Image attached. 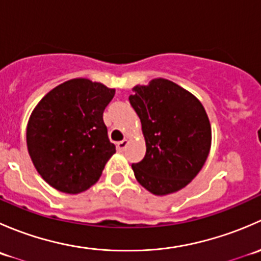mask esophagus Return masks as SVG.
Listing matches in <instances>:
<instances>
[{
  "label": "esophagus",
  "mask_w": 261,
  "mask_h": 261,
  "mask_svg": "<svg viewBox=\"0 0 261 261\" xmlns=\"http://www.w3.org/2000/svg\"><path fill=\"white\" fill-rule=\"evenodd\" d=\"M127 144H128V141L126 140V139H125V140H122V141H118V143H117V149L120 150V151H122V150H125V147L127 146Z\"/></svg>",
  "instance_id": "1"
}]
</instances>
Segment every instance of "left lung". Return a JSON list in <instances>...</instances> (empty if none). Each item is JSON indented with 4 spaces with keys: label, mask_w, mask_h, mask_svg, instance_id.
Here are the masks:
<instances>
[{
    "label": "left lung",
    "mask_w": 261,
    "mask_h": 261,
    "mask_svg": "<svg viewBox=\"0 0 261 261\" xmlns=\"http://www.w3.org/2000/svg\"><path fill=\"white\" fill-rule=\"evenodd\" d=\"M128 97L141 121L146 154L133 170L156 196L174 193L196 177L211 147V125L201 102L168 80L136 86Z\"/></svg>",
    "instance_id": "left-lung-1"
}]
</instances>
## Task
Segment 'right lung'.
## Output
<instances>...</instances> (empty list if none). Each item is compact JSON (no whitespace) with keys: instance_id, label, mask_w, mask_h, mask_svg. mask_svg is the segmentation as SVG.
I'll list each match as a JSON object with an SVG mask.
<instances>
[{"instance_id":"add662e5","label":"right lung","mask_w":261,"mask_h":261,"mask_svg":"<svg viewBox=\"0 0 261 261\" xmlns=\"http://www.w3.org/2000/svg\"><path fill=\"white\" fill-rule=\"evenodd\" d=\"M115 89L86 78L64 82L34 109L26 143L39 174L53 188L69 194L87 191L99 179L116 152L103 111Z\"/></svg>"}]
</instances>
